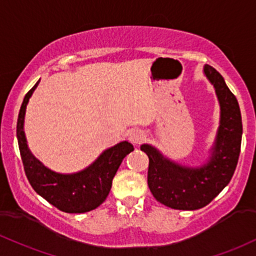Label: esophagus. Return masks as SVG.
<instances>
[{"label": "esophagus", "mask_w": 256, "mask_h": 256, "mask_svg": "<svg viewBox=\"0 0 256 256\" xmlns=\"http://www.w3.org/2000/svg\"><path fill=\"white\" fill-rule=\"evenodd\" d=\"M128 141L134 144H141V143L146 140L144 131L140 130V128H132L128 134Z\"/></svg>", "instance_id": "34e87169"}]
</instances>
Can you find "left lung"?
I'll return each instance as SVG.
<instances>
[{"label": "left lung", "instance_id": "obj_1", "mask_svg": "<svg viewBox=\"0 0 256 256\" xmlns=\"http://www.w3.org/2000/svg\"><path fill=\"white\" fill-rule=\"evenodd\" d=\"M203 72L214 86L220 104V122L209 159L200 166H186L165 156L154 146H141L150 158L152 194L171 209L196 210L208 206L231 181L240 158L243 126L237 98L218 70L206 64Z\"/></svg>", "mask_w": 256, "mask_h": 256}]
</instances>
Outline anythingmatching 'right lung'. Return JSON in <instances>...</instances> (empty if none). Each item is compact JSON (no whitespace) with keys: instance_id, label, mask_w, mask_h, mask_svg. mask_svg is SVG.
<instances>
[{"instance_id":"obj_1","label":"right lung","mask_w":256,"mask_h":256,"mask_svg":"<svg viewBox=\"0 0 256 256\" xmlns=\"http://www.w3.org/2000/svg\"><path fill=\"white\" fill-rule=\"evenodd\" d=\"M38 82L40 80L25 94L16 122V138L25 175L35 192L62 212L70 214L91 212L106 200L115 174L122 159L134 150V146L122 141L106 148L92 164L78 172L60 174L44 166L30 152L24 132L26 106Z\"/></svg>"}]
</instances>
